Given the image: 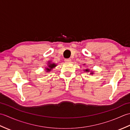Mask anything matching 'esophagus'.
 <instances>
[{
  "label": "esophagus",
  "instance_id": "obj_1",
  "mask_svg": "<svg viewBox=\"0 0 130 130\" xmlns=\"http://www.w3.org/2000/svg\"><path fill=\"white\" fill-rule=\"evenodd\" d=\"M65 62H70L71 61V59H65Z\"/></svg>",
  "mask_w": 130,
  "mask_h": 130
}]
</instances>
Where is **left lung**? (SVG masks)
I'll return each mask as SVG.
<instances>
[{
	"instance_id": "obj_1",
	"label": "left lung",
	"mask_w": 130,
	"mask_h": 130,
	"mask_svg": "<svg viewBox=\"0 0 130 130\" xmlns=\"http://www.w3.org/2000/svg\"><path fill=\"white\" fill-rule=\"evenodd\" d=\"M84 71H87V72H89V69H86V70H84ZM90 74H92H92H93V72H91L90 73Z\"/></svg>"
}]
</instances>
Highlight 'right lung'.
<instances>
[{
    "instance_id": "add662e5",
    "label": "right lung",
    "mask_w": 130,
    "mask_h": 130,
    "mask_svg": "<svg viewBox=\"0 0 130 130\" xmlns=\"http://www.w3.org/2000/svg\"><path fill=\"white\" fill-rule=\"evenodd\" d=\"M56 66V65H55V63H51L49 61L48 63V65H47V68H45V69H46L47 72H49V71H50L52 69L55 68Z\"/></svg>"
}]
</instances>
